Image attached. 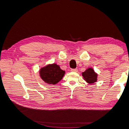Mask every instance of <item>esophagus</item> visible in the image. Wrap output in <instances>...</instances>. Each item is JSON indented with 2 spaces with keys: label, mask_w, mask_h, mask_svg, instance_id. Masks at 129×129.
Masks as SVG:
<instances>
[{
  "label": "esophagus",
  "mask_w": 129,
  "mask_h": 129,
  "mask_svg": "<svg viewBox=\"0 0 129 129\" xmlns=\"http://www.w3.org/2000/svg\"><path fill=\"white\" fill-rule=\"evenodd\" d=\"M71 71L74 72H77V69H71Z\"/></svg>",
  "instance_id": "34e87169"
}]
</instances>
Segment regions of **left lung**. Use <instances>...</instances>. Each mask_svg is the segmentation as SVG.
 Wrapping results in <instances>:
<instances>
[{"instance_id":"obj_1","label":"left lung","mask_w":129,"mask_h":129,"mask_svg":"<svg viewBox=\"0 0 129 129\" xmlns=\"http://www.w3.org/2000/svg\"><path fill=\"white\" fill-rule=\"evenodd\" d=\"M82 76L84 80L89 84L93 83L97 81V74L92 68H88L86 71L82 73Z\"/></svg>"}]
</instances>
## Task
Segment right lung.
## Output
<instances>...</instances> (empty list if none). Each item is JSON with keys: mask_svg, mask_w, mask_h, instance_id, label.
<instances>
[{"mask_svg": "<svg viewBox=\"0 0 129 129\" xmlns=\"http://www.w3.org/2000/svg\"><path fill=\"white\" fill-rule=\"evenodd\" d=\"M65 74L56 63L48 64L40 69V76L43 81L50 84H55L61 80Z\"/></svg>", "mask_w": 129, "mask_h": 129, "instance_id": "1", "label": "right lung"}]
</instances>
